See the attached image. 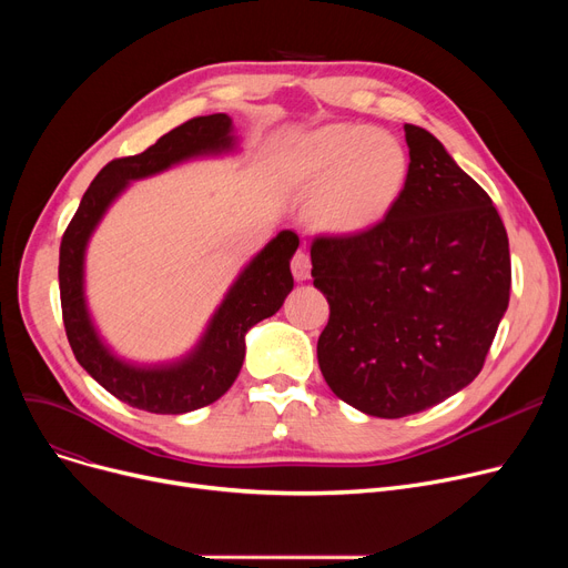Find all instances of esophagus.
Wrapping results in <instances>:
<instances>
[{"label": "esophagus", "instance_id": "obj_1", "mask_svg": "<svg viewBox=\"0 0 568 568\" xmlns=\"http://www.w3.org/2000/svg\"><path fill=\"white\" fill-rule=\"evenodd\" d=\"M292 274L296 281H306L311 276V257L304 251H296L292 257Z\"/></svg>", "mask_w": 568, "mask_h": 568}]
</instances>
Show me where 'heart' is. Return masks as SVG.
<instances>
[{
	"mask_svg": "<svg viewBox=\"0 0 568 568\" xmlns=\"http://www.w3.org/2000/svg\"><path fill=\"white\" fill-rule=\"evenodd\" d=\"M407 176L403 142L362 124L322 126L285 159L287 184L311 195L313 223L332 234H362L379 225L400 200Z\"/></svg>",
	"mask_w": 568,
	"mask_h": 568,
	"instance_id": "1",
	"label": "heart"
}]
</instances>
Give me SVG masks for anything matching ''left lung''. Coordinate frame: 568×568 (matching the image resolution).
I'll return each mask as SVG.
<instances>
[{
  "label": "left lung",
  "instance_id": "obj_1",
  "mask_svg": "<svg viewBox=\"0 0 568 568\" xmlns=\"http://www.w3.org/2000/svg\"><path fill=\"white\" fill-rule=\"evenodd\" d=\"M409 176L362 234L315 236L329 302L317 341L332 392L379 419L424 412L481 373L509 306V236L488 193L422 126L405 124Z\"/></svg>",
  "mask_w": 568,
  "mask_h": 568
}]
</instances>
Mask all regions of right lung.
<instances>
[{
  "instance_id": "add662e5",
  "label": "right lung",
  "mask_w": 568,
  "mask_h": 568,
  "mask_svg": "<svg viewBox=\"0 0 568 568\" xmlns=\"http://www.w3.org/2000/svg\"><path fill=\"white\" fill-rule=\"evenodd\" d=\"M234 149L232 119L223 112L193 116L142 154L110 161L87 189L59 246V294L67 338L78 364L105 392L154 414H184L212 405L236 379L251 326L272 317L294 287L290 260L300 246L292 230L278 232L236 276L195 349L174 364L135 366L114 356L99 338L84 302V251L99 221L129 182L182 161Z\"/></svg>"
}]
</instances>
